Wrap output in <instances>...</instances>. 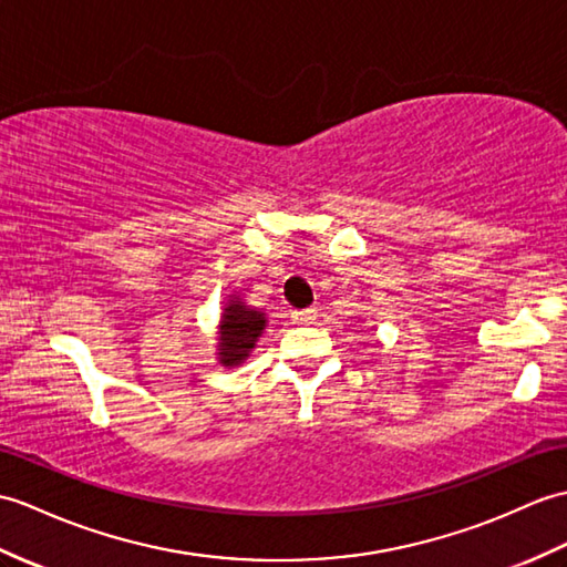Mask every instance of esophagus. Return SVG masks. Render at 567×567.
<instances>
[{"label": "esophagus", "instance_id": "34e87169", "mask_svg": "<svg viewBox=\"0 0 567 567\" xmlns=\"http://www.w3.org/2000/svg\"><path fill=\"white\" fill-rule=\"evenodd\" d=\"M292 321L299 326H309L316 321V309H295L292 311Z\"/></svg>", "mask_w": 567, "mask_h": 567}]
</instances>
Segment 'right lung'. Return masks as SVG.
<instances>
[{
  "label": "right lung",
  "instance_id": "obj_1",
  "mask_svg": "<svg viewBox=\"0 0 567 567\" xmlns=\"http://www.w3.org/2000/svg\"><path fill=\"white\" fill-rule=\"evenodd\" d=\"M262 328H266V313L246 307V301L239 297H231L219 321V364H241L248 358V352L256 348Z\"/></svg>",
  "mask_w": 567,
  "mask_h": 567
}]
</instances>
